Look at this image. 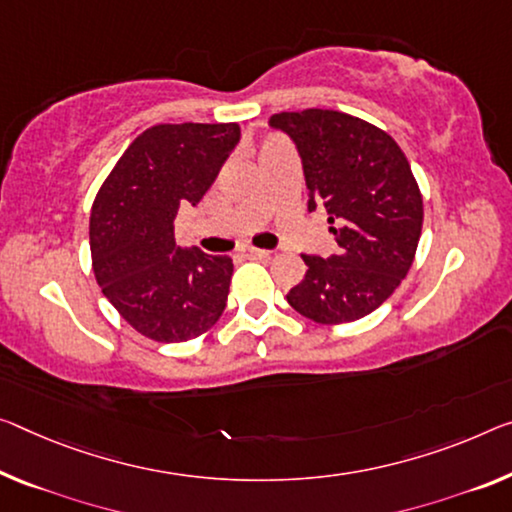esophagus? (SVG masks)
<instances>
[{
    "label": "esophagus",
    "mask_w": 512,
    "mask_h": 512,
    "mask_svg": "<svg viewBox=\"0 0 512 512\" xmlns=\"http://www.w3.org/2000/svg\"><path fill=\"white\" fill-rule=\"evenodd\" d=\"M242 254H245L247 258H256V261H265V258L272 256V251L258 249V247H245V249H242Z\"/></svg>",
    "instance_id": "esophagus-1"
}]
</instances>
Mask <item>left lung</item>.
<instances>
[{"mask_svg":"<svg viewBox=\"0 0 512 512\" xmlns=\"http://www.w3.org/2000/svg\"><path fill=\"white\" fill-rule=\"evenodd\" d=\"M300 153L309 212L325 206L338 254L302 256L304 279L288 304L302 316L341 325L368 316L405 279L421 238L423 199L410 162L375 125L334 109L270 116Z\"/></svg>","mask_w":512,"mask_h":512,"instance_id":"8db88e82","label":"left lung"}]
</instances>
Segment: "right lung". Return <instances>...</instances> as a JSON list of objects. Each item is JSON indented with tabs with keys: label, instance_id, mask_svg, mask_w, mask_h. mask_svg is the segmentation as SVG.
I'll list each match as a JSON object with an SVG mask.
<instances>
[{
	"label": "right lung",
	"instance_id": "1",
	"mask_svg": "<svg viewBox=\"0 0 512 512\" xmlns=\"http://www.w3.org/2000/svg\"><path fill=\"white\" fill-rule=\"evenodd\" d=\"M238 123L153 125L132 141L91 208V256L114 309L153 341L201 336L222 316L233 261L180 249L174 222L215 183Z\"/></svg>",
	"mask_w": 512,
	"mask_h": 512
}]
</instances>
